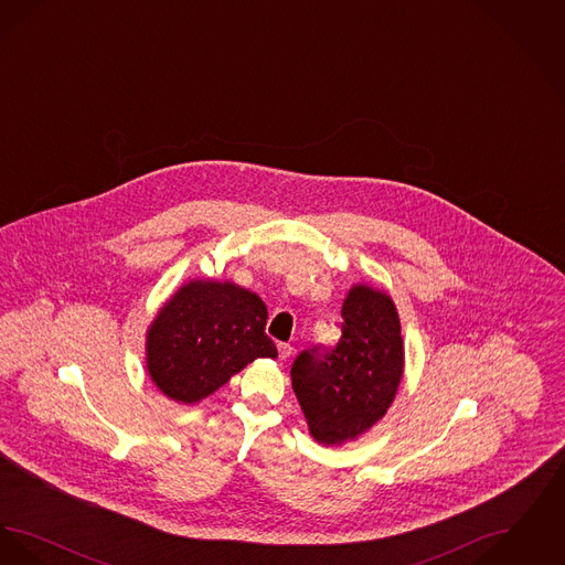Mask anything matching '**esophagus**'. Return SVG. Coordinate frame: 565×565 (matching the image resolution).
Masks as SVG:
<instances>
[{"instance_id": "esophagus-1", "label": "esophagus", "mask_w": 565, "mask_h": 565, "mask_svg": "<svg viewBox=\"0 0 565 565\" xmlns=\"http://www.w3.org/2000/svg\"><path fill=\"white\" fill-rule=\"evenodd\" d=\"M277 351H279V358H281V360H288V358L292 355L295 348H292L290 343H279V345H277Z\"/></svg>"}]
</instances>
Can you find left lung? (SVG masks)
I'll use <instances>...</instances> for the list:
<instances>
[{"label": "left lung", "instance_id": "8db88e82", "mask_svg": "<svg viewBox=\"0 0 565 565\" xmlns=\"http://www.w3.org/2000/svg\"><path fill=\"white\" fill-rule=\"evenodd\" d=\"M341 339L300 351L292 387L311 436L334 447L371 430L394 403L404 371L396 305L383 290L353 286L341 309Z\"/></svg>", "mask_w": 565, "mask_h": 565}]
</instances>
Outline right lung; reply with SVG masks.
I'll return each mask as SVG.
<instances>
[{
	"instance_id": "add662e5",
	"label": "right lung",
	"mask_w": 565,
	"mask_h": 565,
	"mask_svg": "<svg viewBox=\"0 0 565 565\" xmlns=\"http://www.w3.org/2000/svg\"><path fill=\"white\" fill-rule=\"evenodd\" d=\"M263 298L231 281L192 279L146 332V369L175 403L194 404L256 358H277Z\"/></svg>"
}]
</instances>
